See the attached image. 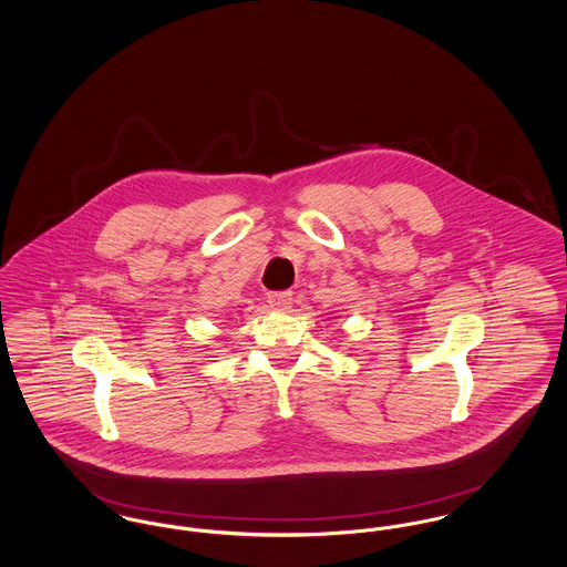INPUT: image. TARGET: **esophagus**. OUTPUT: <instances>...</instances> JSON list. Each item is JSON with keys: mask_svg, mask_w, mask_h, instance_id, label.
<instances>
[{"mask_svg": "<svg viewBox=\"0 0 567 567\" xmlns=\"http://www.w3.org/2000/svg\"><path fill=\"white\" fill-rule=\"evenodd\" d=\"M293 301V293L291 291H274L268 293V303L274 310H289Z\"/></svg>", "mask_w": 567, "mask_h": 567, "instance_id": "obj_1", "label": "esophagus"}]
</instances>
